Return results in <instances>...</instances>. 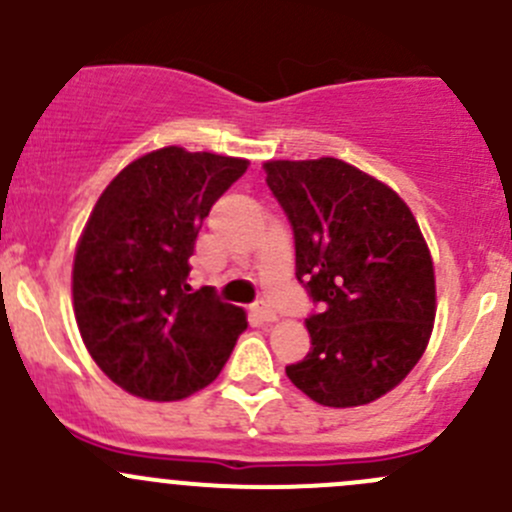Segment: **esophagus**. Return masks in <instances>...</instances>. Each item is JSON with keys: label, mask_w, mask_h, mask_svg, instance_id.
Returning <instances> with one entry per match:
<instances>
[{"label": "esophagus", "mask_w": 512, "mask_h": 512, "mask_svg": "<svg viewBox=\"0 0 512 512\" xmlns=\"http://www.w3.org/2000/svg\"><path fill=\"white\" fill-rule=\"evenodd\" d=\"M252 314H255V317L260 319V322H275V319H277L275 309H272L267 302H262V299H260V302L252 304Z\"/></svg>", "instance_id": "obj_1"}]
</instances>
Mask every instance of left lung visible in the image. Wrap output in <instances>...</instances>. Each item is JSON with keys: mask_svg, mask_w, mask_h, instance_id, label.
<instances>
[{"mask_svg": "<svg viewBox=\"0 0 512 512\" xmlns=\"http://www.w3.org/2000/svg\"><path fill=\"white\" fill-rule=\"evenodd\" d=\"M265 173L292 225L297 280L319 304L289 381L322 406L371 404L431 337L436 277L421 227L389 185L339 158L267 160Z\"/></svg>", "mask_w": 512, "mask_h": 512, "instance_id": "left-lung-1", "label": "left lung"}]
</instances>
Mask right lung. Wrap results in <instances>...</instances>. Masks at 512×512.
I'll list each match as a JSON object with an SVG mask.
<instances>
[{
  "label": "right lung",
  "instance_id": "right-lung-1",
  "mask_svg": "<svg viewBox=\"0 0 512 512\" xmlns=\"http://www.w3.org/2000/svg\"><path fill=\"white\" fill-rule=\"evenodd\" d=\"M247 160L168 146L108 183L74 257V314L98 369L148 401H178L223 371L247 317L210 287L193 292L190 255L215 200Z\"/></svg>",
  "mask_w": 512,
  "mask_h": 512
}]
</instances>
